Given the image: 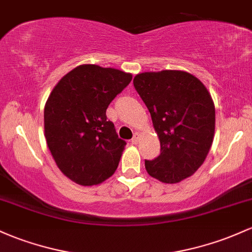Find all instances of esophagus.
I'll use <instances>...</instances> for the list:
<instances>
[{
	"label": "esophagus",
	"instance_id": "esophagus-1",
	"mask_svg": "<svg viewBox=\"0 0 252 252\" xmlns=\"http://www.w3.org/2000/svg\"><path fill=\"white\" fill-rule=\"evenodd\" d=\"M140 142V135L139 134H135L134 137L131 139V143L132 145H137Z\"/></svg>",
	"mask_w": 252,
	"mask_h": 252
}]
</instances>
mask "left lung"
Instances as JSON below:
<instances>
[{
	"instance_id": "1",
	"label": "left lung",
	"mask_w": 252,
	"mask_h": 252,
	"mask_svg": "<svg viewBox=\"0 0 252 252\" xmlns=\"http://www.w3.org/2000/svg\"><path fill=\"white\" fill-rule=\"evenodd\" d=\"M160 141L146 160L148 175L166 184L189 178L206 160L215 132V106L207 87L184 70L145 71L134 77Z\"/></svg>"
}]
</instances>
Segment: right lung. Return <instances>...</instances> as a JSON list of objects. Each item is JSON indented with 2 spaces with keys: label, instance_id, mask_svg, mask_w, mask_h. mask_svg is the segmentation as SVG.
I'll return each instance as SVG.
<instances>
[{
  "label": "right lung",
  "instance_id": "1",
  "mask_svg": "<svg viewBox=\"0 0 252 252\" xmlns=\"http://www.w3.org/2000/svg\"><path fill=\"white\" fill-rule=\"evenodd\" d=\"M131 79L120 69L81 64L50 93L44 135L57 167L76 184H100L117 170L126 143L106 120V109Z\"/></svg>",
  "mask_w": 252,
  "mask_h": 252
}]
</instances>
